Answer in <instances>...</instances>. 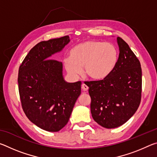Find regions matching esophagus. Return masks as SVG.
<instances>
[{
  "label": "esophagus",
  "instance_id": "34e87169",
  "mask_svg": "<svg viewBox=\"0 0 157 157\" xmlns=\"http://www.w3.org/2000/svg\"><path fill=\"white\" fill-rule=\"evenodd\" d=\"M82 89L83 91H88L89 87H88V86H86L85 84H82Z\"/></svg>",
  "mask_w": 157,
  "mask_h": 157
}]
</instances>
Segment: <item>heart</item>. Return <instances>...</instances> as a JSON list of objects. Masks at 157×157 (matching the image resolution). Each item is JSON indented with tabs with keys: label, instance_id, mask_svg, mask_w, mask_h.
I'll return each mask as SVG.
<instances>
[{
	"label": "heart",
	"instance_id": "1",
	"mask_svg": "<svg viewBox=\"0 0 157 157\" xmlns=\"http://www.w3.org/2000/svg\"><path fill=\"white\" fill-rule=\"evenodd\" d=\"M118 49L113 44L89 39L74 46L64 61L67 72L74 77L79 75L84 67L85 75L95 81L109 76L118 63Z\"/></svg>",
	"mask_w": 157,
	"mask_h": 157
}]
</instances>
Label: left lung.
<instances>
[{
	"label": "left lung",
	"mask_w": 157,
	"mask_h": 157,
	"mask_svg": "<svg viewBox=\"0 0 157 157\" xmlns=\"http://www.w3.org/2000/svg\"><path fill=\"white\" fill-rule=\"evenodd\" d=\"M117 42L120 53L112 73L103 80L87 83L93 118L107 129L125 123L136 112L141 100L140 63L123 39L117 37Z\"/></svg>",
	"instance_id": "8db88e82"
}]
</instances>
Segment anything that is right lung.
I'll list each match as a JSON object with an SVG mask.
<instances>
[{"label":"right lung","mask_w":157,"mask_h":157,"mask_svg":"<svg viewBox=\"0 0 157 157\" xmlns=\"http://www.w3.org/2000/svg\"><path fill=\"white\" fill-rule=\"evenodd\" d=\"M70 41L68 36L41 41L23 59L18 75L23 110L32 123L48 132H59L68 122L81 94V82L68 83L62 63L50 59Z\"/></svg>","instance_id":"obj_1"}]
</instances>
